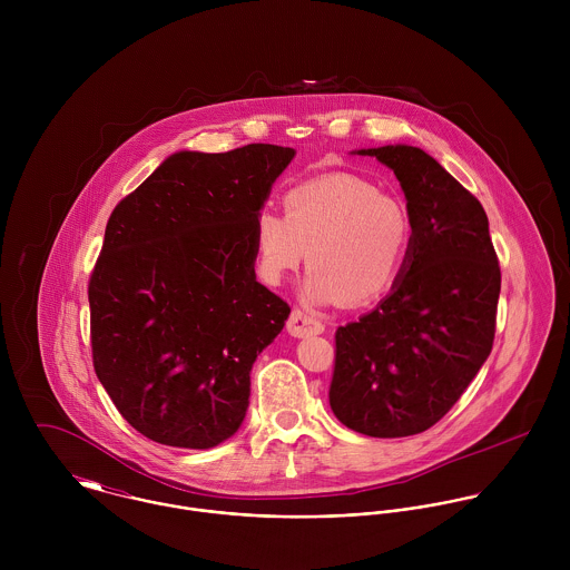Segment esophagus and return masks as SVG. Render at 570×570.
Segmentation results:
<instances>
[{
    "label": "esophagus",
    "instance_id": "34e87169",
    "mask_svg": "<svg viewBox=\"0 0 570 570\" xmlns=\"http://www.w3.org/2000/svg\"><path fill=\"white\" fill-rule=\"evenodd\" d=\"M287 331L294 335V337H307V335H318L325 331L323 321H318L316 316H309L301 309H294L289 321H287Z\"/></svg>",
    "mask_w": 570,
    "mask_h": 570
}]
</instances>
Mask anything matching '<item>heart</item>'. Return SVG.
Segmentation results:
<instances>
[{"label": "heart", "mask_w": 570, "mask_h": 570, "mask_svg": "<svg viewBox=\"0 0 570 570\" xmlns=\"http://www.w3.org/2000/svg\"><path fill=\"white\" fill-rule=\"evenodd\" d=\"M285 217L261 210L254 249L265 283L281 285L307 256L303 285L312 303H368L393 287L410 249L406 206L375 184L333 173L294 186Z\"/></svg>", "instance_id": "heart-1"}]
</instances>
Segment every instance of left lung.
<instances>
[{
  "label": "left lung",
  "mask_w": 570,
  "mask_h": 570,
  "mask_svg": "<svg viewBox=\"0 0 570 570\" xmlns=\"http://www.w3.org/2000/svg\"><path fill=\"white\" fill-rule=\"evenodd\" d=\"M393 168L406 195L410 249L393 292L337 326L328 389L351 430L395 439L432 428L491 353L500 265L481 202L423 149H362Z\"/></svg>",
  "instance_id": "8db88e82"
}]
</instances>
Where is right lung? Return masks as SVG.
Here are the masks:
<instances>
[{
    "label": "right lung",
    "mask_w": 570,
    "mask_h": 570,
    "mask_svg": "<svg viewBox=\"0 0 570 570\" xmlns=\"http://www.w3.org/2000/svg\"><path fill=\"white\" fill-rule=\"evenodd\" d=\"M294 156L179 151L114 208L87 287L91 357L147 439L208 450L244 423L252 364L292 312L256 281L254 222Z\"/></svg>",
    "instance_id": "add662e5"
}]
</instances>
